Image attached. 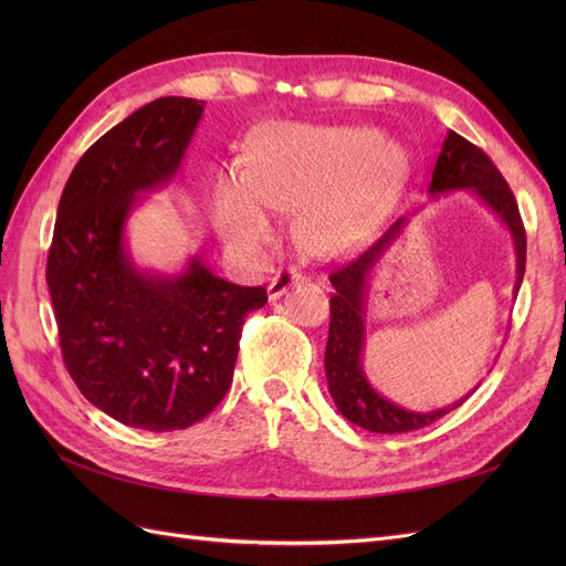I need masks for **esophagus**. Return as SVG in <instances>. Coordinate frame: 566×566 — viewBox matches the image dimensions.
Here are the masks:
<instances>
[{"mask_svg": "<svg viewBox=\"0 0 566 566\" xmlns=\"http://www.w3.org/2000/svg\"><path fill=\"white\" fill-rule=\"evenodd\" d=\"M306 281L304 273L295 266H287V269H281L276 276L271 279L266 293H269V300H279L287 287H295V285H302Z\"/></svg>", "mask_w": 566, "mask_h": 566, "instance_id": "esophagus-1", "label": "esophagus"}]
</instances>
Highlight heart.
Wrapping results in <instances>:
<instances>
[{"label": "heart", "instance_id": "1", "mask_svg": "<svg viewBox=\"0 0 566 566\" xmlns=\"http://www.w3.org/2000/svg\"><path fill=\"white\" fill-rule=\"evenodd\" d=\"M401 169V150L364 127L264 125L252 136L248 165L217 169L210 219L227 248L254 254L276 231L271 210L297 212L300 243L337 254L378 224Z\"/></svg>", "mask_w": 566, "mask_h": 566}]
</instances>
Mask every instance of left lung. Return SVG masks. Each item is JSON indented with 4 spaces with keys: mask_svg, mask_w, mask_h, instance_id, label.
<instances>
[{
    "mask_svg": "<svg viewBox=\"0 0 566 566\" xmlns=\"http://www.w3.org/2000/svg\"><path fill=\"white\" fill-rule=\"evenodd\" d=\"M460 188H472L510 229L517 252V295L526 269V231L517 200L486 153L468 139H462L460 134L449 132L434 165L430 193H449L460 191ZM403 224L406 217L397 219L380 241H375L364 254H358L356 260L337 266L331 273L335 293L331 297V331L328 345H325V378H328L331 397L339 413L349 422L378 434H403L422 430V427L437 422L439 418L462 406V401H468L470 394L479 387L476 385L468 397L458 399L453 406L437 408L430 410V413H416V410L401 408L380 397L366 378L361 368V352L366 342V279L385 250L397 241Z\"/></svg>",
    "mask_w": 566,
    "mask_h": 566,
    "instance_id": "left-lung-1",
    "label": "left lung"
}]
</instances>
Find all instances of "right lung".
<instances>
[{"mask_svg": "<svg viewBox=\"0 0 566 566\" xmlns=\"http://www.w3.org/2000/svg\"><path fill=\"white\" fill-rule=\"evenodd\" d=\"M205 101L163 96L84 153L61 193L46 285L63 364L84 399L148 432L210 416L233 380L245 316L266 287H245L191 260L150 276L125 250L136 196L177 175Z\"/></svg>", "mask_w": 566, "mask_h": 566, "instance_id": "obj_1", "label": "right lung"}]
</instances>
